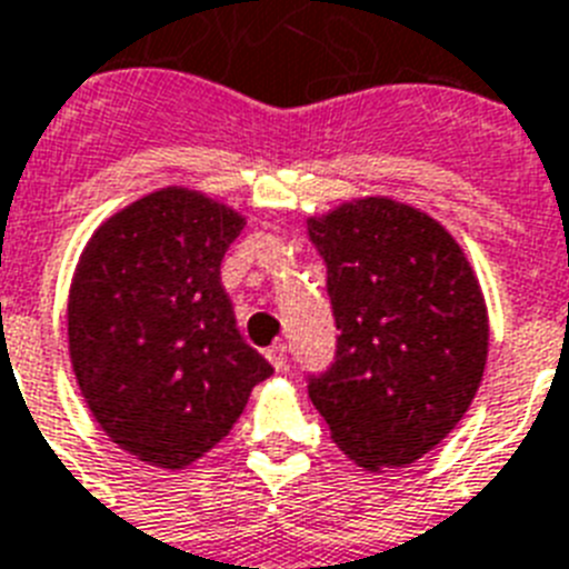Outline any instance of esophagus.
I'll return each mask as SVG.
<instances>
[{
  "mask_svg": "<svg viewBox=\"0 0 569 569\" xmlns=\"http://www.w3.org/2000/svg\"><path fill=\"white\" fill-rule=\"evenodd\" d=\"M266 356H269L271 367H274L277 373H283L286 367H289V352H286V343H283V341H280V343H271L269 352H266Z\"/></svg>",
  "mask_w": 569,
  "mask_h": 569,
  "instance_id": "1",
  "label": "esophagus"
}]
</instances>
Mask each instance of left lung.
Segmentation results:
<instances>
[{
  "label": "left lung",
  "mask_w": 569,
  "mask_h": 569,
  "mask_svg": "<svg viewBox=\"0 0 569 569\" xmlns=\"http://www.w3.org/2000/svg\"><path fill=\"white\" fill-rule=\"evenodd\" d=\"M307 226L341 332L327 373L309 376V399L352 462L410 466L455 431L480 388V283L437 219L388 196L352 199Z\"/></svg>",
  "instance_id": "8db88e82"
}]
</instances>
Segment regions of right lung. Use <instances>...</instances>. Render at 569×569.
<instances>
[{"label":"right lung","mask_w":569,"mask_h":569,"mask_svg":"<svg viewBox=\"0 0 569 569\" xmlns=\"http://www.w3.org/2000/svg\"><path fill=\"white\" fill-rule=\"evenodd\" d=\"M242 226L211 196L161 188L86 242L69 292L71 367L92 417L136 460L196 462L274 373L242 341L219 280Z\"/></svg>","instance_id":"right-lung-1"}]
</instances>
